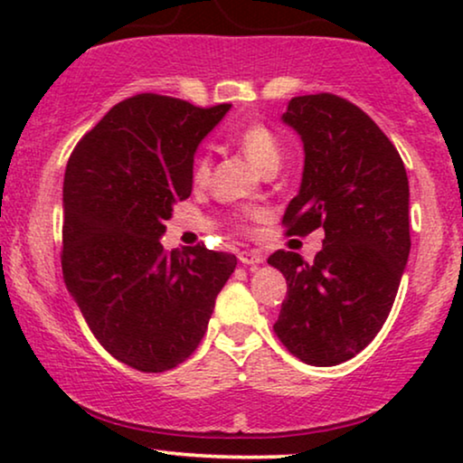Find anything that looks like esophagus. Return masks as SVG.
Listing matches in <instances>:
<instances>
[{
  "instance_id": "1",
  "label": "esophagus",
  "mask_w": 463,
  "mask_h": 463,
  "mask_svg": "<svg viewBox=\"0 0 463 463\" xmlns=\"http://www.w3.org/2000/svg\"><path fill=\"white\" fill-rule=\"evenodd\" d=\"M238 259H240V263H244V265H259L265 261V255L261 250H240Z\"/></svg>"
}]
</instances>
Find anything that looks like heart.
Returning <instances> with one entry per match:
<instances>
[{
    "mask_svg": "<svg viewBox=\"0 0 463 463\" xmlns=\"http://www.w3.org/2000/svg\"><path fill=\"white\" fill-rule=\"evenodd\" d=\"M238 147L244 151V156L255 164V166L265 173L268 168H278L282 160V149L278 138L271 135V130L265 128L261 124H250L242 128L236 135ZM211 156H200L194 164V181L202 185L208 176H211Z\"/></svg>",
    "mask_w": 463,
    "mask_h": 463,
    "instance_id": "heart-1",
    "label": "heart"
}]
</instances>
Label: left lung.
<instances>
[{
    "label": "left lung",
    "mask_w": 463,
    "mask_h": 463,
    "mask_svg": "<svg viewBox=\"0 0 463 463\" xmlns=\"http://www.w3.org/2000/svg\"><path fill=\"white\" fill-rule=\"evenodd\" d=\"M282 124L306 154L282 223L299 236L322 227L325 240L314 263L288 250L268 259L288 287L274 331L303 363L335 366L375 339L394 306L411 250L407 170L379 126L335 94L290 99Z\"/></svg>",
    "instance_id": "1"
}]
</instances>
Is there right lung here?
I'll return each instance as SVG.
<instances>
[{"mask_svg": "<svg viewBox=\"0 0 463 463\" xmlns=\"http://www.w3.org/2000/svg\"><path fill=\"white\" fill-rule=\"evenodd\" d=\"M232 105L137 94L78 143L62 181V278L99 344L143 373L181 364L204 337L238 259L204 244L166 252L194 156Z\"/></svg>", "mask_w": 463, "mask_h": 463, "instance_id": "right-lung-1", "label": "right lung"}]
</instances>
